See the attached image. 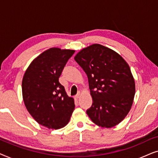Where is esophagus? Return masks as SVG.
I'll return each instance as SVG.
<instances>
[{
    "label": "esophagus",
    "mask_w": 158,
    "mask_h": 158,
    "mask_svg": "<svg viewBox=\"0 0 158 158\" xmlns=\"http://www.w3.org/2000/svg\"><path fill=\"white\" fill-rule=\"evenodd\" d=\"M80 96H81V93L78 92V93H77V94L76 95V96H75V98H77V99L79 98Z\"/></svg>",
    "instance_id": "esophagus-1"
}]
</instances>
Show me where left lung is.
I'll return each mask as SVG.
<instances>
[{
    "label": "left lung",
    "mask_w": 158,
    "mask_h": 158,
    "mask_svg": "<svg viewBox=\"0 0 158 158\" xmlns=\"http://www.w3.org/2000/svg\"><path fill=\"white\" fill-rule=\"evenodd\" d=\"M75 60L88 76L92 106L86 111L96 125L111 128L130 111L135 83L130 68L122 56L94 44L80 51Z\"/></svg>",
    "instance_id": "left-lung-1"
}]
</instances>
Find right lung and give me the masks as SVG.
Listing matches in <instances>:
<instances>
[{
	"instance_id": "right-lung-1",
	"label": "right lung",
	"mask_w": 158,
	"mask_h": 158,
	"mask_svg": "<svg viewBox=\"0 0 158 158\" xmlns=\"http://www.w3.org/2000/svg\"><path fill=\"white\" fill-rule=\"evenodd\" d=\"M75 50L50 48L35 58L26 70L22 95L26 108L42 126L57 129L66 126L75 109L59 77Z\"/></svg>"
}]
</instances>
